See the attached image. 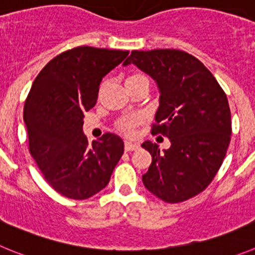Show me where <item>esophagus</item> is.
<instances>
[{
  "label": "esophagus",
  "instance_id": "obj_1",
  "mask_svg": "<svg viewBox=\"0 0 255 255\" xmlns=\"http://www.w3.org/2000/svg\"><path fill=\"white\" fill-rule=\"evenodd\" d=\"M138 148V144L137 143H133V142H129V141H126L125 143V150L126 151H134Z\"/></svg>",
  "mask_w": 255,
  "mask_h": 255
}]
</instances>
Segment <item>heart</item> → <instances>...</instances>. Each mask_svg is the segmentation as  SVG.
I'll list each match as a JSON object with an SVG mask.
<instances>
[{"instance_id":"obj_1","label":"heart","mask_w":255,"mask_h":255,"mask_svg":"<svg viewBox=\"0 0 255 255\" xmlns=\"http://www.w3.org/2000/svg\"><path fill=\"white\" fill-rule=\"evenodd\" d=\"M142 79H146V76H143V75H141V73H134V75L128 77L126 81H136V80H142ZM136 123H137V119L134 118L125 119V121H122V122L119 123V128H121L125 133H128V134H129V133H132V129L133 127L136 126Z\"/></svg>"}]
</instances>
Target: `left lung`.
<instances>
[{"label": "left lung", "mask_w": 255, "mask_h": 255, "mask_svg": "<svg viewBox=\"0 0 255 255\" xmlns=\"http://www.w3.org/2000/svg\"><path fill=\"white\" fill-rule=\"evenodd\" d=\"M134 65L156 82L159 108L152 133H161L170 147L141 144L152 156L143 185L167 203L197 196L215 178L231 136L228 98L196 57L178 49L133 50L123 66Z\"/></svg>", "instance_id": "obj_1"}]
</instances>
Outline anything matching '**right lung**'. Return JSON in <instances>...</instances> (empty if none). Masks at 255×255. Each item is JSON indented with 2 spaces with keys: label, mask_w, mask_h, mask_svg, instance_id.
Here are the masks:
<instances>
[{
  "label": "right lung",
  "mask_w": 255,
  "mask_h": 255,
  "mask_svg": "<svg viewBox=\"0 0 255 255\" xmlns=\"http://www.w3.org/2000/svg\"><path fill=\"white\" fill-rule=\"evenodd\" d=\"M128 50L77 47L48 62L34 80L24 105L29 151L48 184L59 194L86 199L111 180L125 152L113 133L89 143L84 113L95 107L103 77Z\"/></svg>",
  "instance_id": "obj_1"
}]
</instances>
